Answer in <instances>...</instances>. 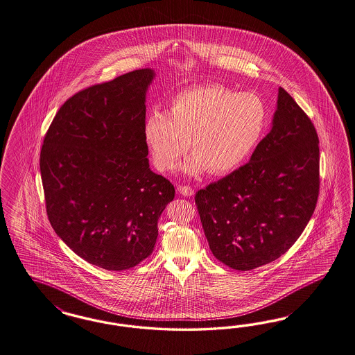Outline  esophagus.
Here are the masks:
<instances>
[{
  "instance_id": "34e87169",
  "label": "esophagus",
  "mask_w": 355,
  "mask_h": 355,
  "mask_svg": "<svg viewBox=\"0 0 355 355\" xmlns=\"http://www.w3.org/2000/svg\"><path fill=\"white\" fill-rule=\"evenodd\" d=\"M178 193L184 196H194V189L189 184H181V186H178Z\"/></svg>"
}]
</instances>
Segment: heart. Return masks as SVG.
I'll return each instance as SVG.
<instances>
[{
	"mask_svg": "<svg viewBox=\"0 0 355 355\" xmlns=\"http://www.w3.org/2000/svg\"><path fill=\"white\" fill-rule=\"evenodd\" d=\"M269 122V110L254 93L231 87L194 86L175 93L168 112L152 111L143 135L159 171H173L189 149L182 171L223 175L244 165L257 149Z\"/></svg>",
	"mask_w": 355,
	"mask_h": 355,
	"instance_id": "obj_1",
	"label": "heart"
}]
</instances>
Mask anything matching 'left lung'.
Instances as JSON below:
<instances>
[{
    "instance_id": "obj_1",
    "label": "left lung",
    "mask_w": 355,
    "mask_h": 355,
    "mask_svg": "<svg viewBox=\"0 0 355 355\" xmlns=\"http://www.w3.org/2000/svg\"><path fill=\"white\" fill-rule=\"evenodd\" d=\"M318 171L316 128L279 87L271 131L249 162L196 194L212 254L241 271L281 257L316 208Z\"/></svg>"
}]
</instances>
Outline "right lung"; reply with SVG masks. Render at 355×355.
I'll use <instances>...</instances> for the list:
<instances>
[{
	"mask_svg": "<svg viewBox=\"0 0 355 355\" xmlns=\"http://www.w3.org/2000/svg\"><path fill=\"white\" fill-rule=\"evenodd\" d=\"M155 72L137 69L64 102L44 136L40 174L49 220L78 257L112 271L152 254L174 186L150 171L143 135Z\"/></svg>",
	"mask_w": 355,
	"mask_h": 355,
	"instance_id": "right-lung-1",
	"label": "right lung"
}]
</instances>
